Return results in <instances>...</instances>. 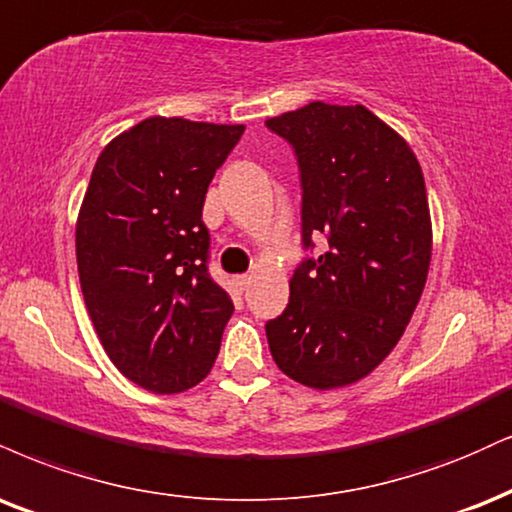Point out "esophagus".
Returning <instances> with one entry per match:
<instances>
[{"label": "esophagus", "mask_w": 512, "mask_h": 512, "mask_svg": "<svg viewBox=\"0 0 512 512\" xmlns=\"http://www.w3.org/2000/svg\"><path fill=\"white\" fill-rule=\"evenodd\" d=\"M250 279H252L250 274H240V276H236V286L240 288V291H248V286H250Z\"/></svg>", "instance_id": "esophagus-1"}]
</instances>
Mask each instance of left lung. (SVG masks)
Masks as SVG:
<instances>
[{
  "instance_id": "obj_1",
  "label": "left lung",
  "mask_w": 512,
  "mask_h": 512,
  "mask_svg": "<svg viewBox=\"0 0 512 512\" xmlns=\"http://www.w3.org/2000/svg\"><path fill=\"white\" fill-rule=\"evenodd\" d=\"M267 126L298 155L305 248L319 233L329 243L288 281V307L267 322L269 350L298 384L343 389L389 357L422 298L432 262L422 166L362 104L310 102Z\"/></svg>"
}]
</instances>
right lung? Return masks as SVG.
Segmentation results:
<instances>
[{"label":"right lung","instance_id":"obj_1","mask_svg":"<svg viewBox=\"0 0 512 512\" xmlns=\"http://www.w3.org/2000/svg\"><path fill=\"white\" fill-rule=\"evenodd\" d=\"M243 123L150 116L102 150L76 221L85 307L133 384L181 393L217 360L231 295L207 272L202 205Z\"/></svg>","mask_w":512,"mask_h":512}]
</instances>
